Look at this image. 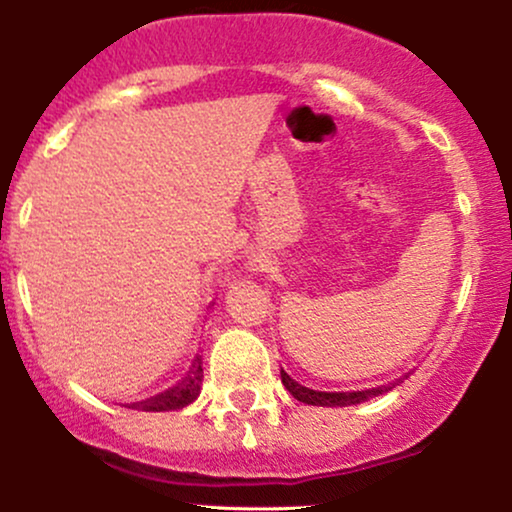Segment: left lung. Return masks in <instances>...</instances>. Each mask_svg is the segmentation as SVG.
Segmentation results:
<instances>
[{
  "label": "left lung",
  "mask_w": 512,
  "mask_h": 512,
  "mask_svg": "<svg viewBox=\"0 0 512 512\" xmlns=\"http://www.w3.org/2000/svg\"><path fill=\"white\" fill-rule=\"evenodd\" d=\"M281 383H284L286 390H289L298 402L313 404V407H349V404H361L370 397H378L383 395V392L392 390L390 385H383V387H375V390H363V392H317V390H310V387L298 385L289 373H284V370H281Z\"/></svg>",
  "instance_id": "8db88e82"
}]
</instances>
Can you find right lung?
Here are the masks:
<instances>
[{
  "label": "right lung",
  "mask_w": 512,
  "mask_h": 512,
  "mask_svg": "<svg viewBox=\"0 0 512 512\" xmlns=\"http://www.w3.org/2000/svg\"><path fill=\"white\" fill-rule=\"evenodd\" d=\"M199 361V358H197ZM204 378V370L202 366L192 368V373L187 375L185 380L173 390L161 392V395L142 399V402H134L129 404V409H139V411H170V409H182L187 407L190 402H195L199 395V385H202Z\"/></svg>",
  "instance_id": "right-lung-1"
}]
</instances>
